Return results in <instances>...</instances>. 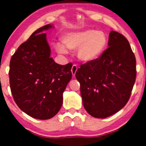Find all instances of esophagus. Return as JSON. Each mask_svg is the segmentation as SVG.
<instances>
[{"label": "esophagus", "instance_id": "obj_1", "mask_svg": "<svg viewBox=\"0 0 146 146\" xmlns=\"http://www.w3.org/2000/svg\"><path fill=\"white\" fill-rule=\"evenodd\" d=\"M77 70H78L77 65H76V64L73 65V66H72V68H71V72H72V74H73V76H75V75H76V71H77Z\"/></svg>", "mask_w": 146, "mask_h": 146}]
</instances>
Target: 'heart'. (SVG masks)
I'll list each match as a JSON object with an SVG mask.
<instances>
[{
  "mask_svg": "<svg viewBox=\"0 0 146 146\" xmlns=\"http://www.w3.org/2000/svg\"><path fill=\"white\" fill-rule=\"evenodd\" d=\"M65 46L68 49L76 50L78 48V57L85 62L95 61L104 52L107 44V38L105 34L101 31L93 29L69 32L63 39ZM56 51L65 54L67 51L63 46H56Z\"/></svg>",
  "mask_w": 146,
  "mask_h": 146,
  "instance_id": "heart-1",
  "label": "heart"
}]
</instances>
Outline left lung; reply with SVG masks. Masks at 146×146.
I'll list each match as a JSON object with an SVG mask.
<instances>
[{
	"mask_svg": "<svg viewBox=\"0 0 146 146\" xmlns=\"http://www.w3.org/2000/svg\"><path fill=\"white\" fill-rule=\"evenodd\" d=\"M109 47L95 61L80 65L76 77L89 114L104 119L121 110L136 81V57L123 35L111 31Z\"/></svg>",
	"mask_w": 146,
	"mask_h": 146,
	"instance_id": "8db88e82",
	"label": "left lung"
}]
</instances>
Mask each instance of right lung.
I'll return each mask as SVG.
<instances>
[{
    "mask_svg": "<svg viewBox=\"0 0 146 146\" xmlns=\"http://www.w3.org/2000/svg\"><path fill=\"white\" fill-rule=\"evenodd\" d=\"M36 29L22 44L10 59V87L19 108L33 118H52L61 109L63 93L72 78L71 63L56 64L50 57L51 49L43 31Z\"/></svg>",
    "mask_w": 146,
    "mask_h": 146,
    "instance_id": "right-lung-1",
    "label": "right lung"
}]
</instances>
